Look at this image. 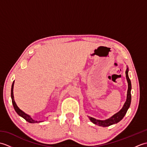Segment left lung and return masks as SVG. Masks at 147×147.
Returning a JSON list of instances; mask_svg holds the SVG:
<instances>
[{
  "label": "left lung",
  "instance_id": "1",
  "mask_svg": "<svg viewBox=\"0 0 147 147\" xmlns=\"http://www.w3.org/2000/svg\"><path fill=\"white\" fill-rule=\"evenodd\" d=\"M126 76L127 81V83H128V89H127L126 101L125 102V104H124L123 107L122 108V109L119 112L114 114L113 116H112L111 118H109L108 119H106L104 121L97 120L93 117H89L90 121H91L93 123H94L96 124V125H98L100 126L107 127V126L112 125V124L117 123L118 122H119L124 117V115H125V114H126L127 109H128L129 107L130 104H131V81L128 76V68H127V69L126 71Z\"/></svg>",
  "mask_w": 147,
  "mask_h": 147
}]
</instances>
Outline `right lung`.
I'll use <instances>...</instances> for the list:
<instances>
[{
	"label": "right lung",
	"mask_w": 147,
	"mask_h": 147,
	"mask_svg": "<svg viewBox=\"0 0 147 147\" xmlns=\"http://www.w3.org/2000/svg\"><path fill=\"white\" fill-rule=\"evenodd\" d=\"M14 83V81L13 82V83H12V86H11V98H12V105H13V107H14V110L16 111V112H17V114H18L19 115H20L21 117L24 118V119H25L26 121L28 122V123H38V121H35L34 119H32V117H31L29 115H28V114H25L23 111H22L21 110V109H19V107L17 106L16 104V102H15L14 100V95H13ZM39 122H40V121H39Z\"/></svg>",
	"instance_id": "obj_1"
}]
</instances>
